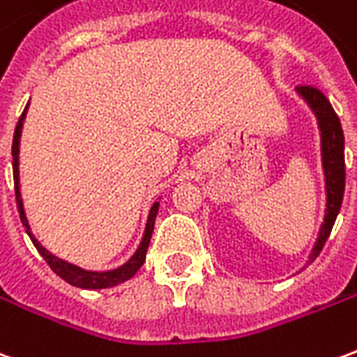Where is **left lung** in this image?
<instances>
[{
    "instance_id": "left-lung-1",
    "label": "left lung",
    "mask_w": 357,
    "mask_h": 357,
    "mask_svg": "<svg viewBox=\"0 0 357 357\" xmlns=\"http://www.w3.org/2000/svg\"><path fill=\"white\" fill-rule=\"evenodd\" d=\"M296 91L310 105V109L314 110L319 132H321V160L323 172H325L327 208H325V220L319 229V237L315 241L314 250L310 255V262H314L321 252L325 241L329 239L331 229L335 225L338 210L342 204V197H344V133H342V126H340L337 112L319 89L312 86H298Z\"/></svg>"
}]
</instances>
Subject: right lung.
<instances>
[{"label": "right lung", "instance_id": "right-lung-1", "mask_svg": "<svg viewBox=\"0 0 357 357\" xmlns=\"http://www.w3.org/2000/svg\"><path fill=\"white\" fill-rule=\"evenodd\" d=\"M28 105L24 112L20 114L19 124L15 128V135H13V178H15V195H17V208H19L20 222L26 227L28 237L32 239L34 247L38 248V252L43 256V260L50 264V268L57 273L61 279H65L66 283L74 284V287H80V289H109V287H114V284H120L132 279L137 269L143 266L145 262V255H147L149 243H151V235H153V229H155V220L156 212H158V202H155L151 206V212H149L147 225H145V233H143V239H141L139 247L135 250V255L116 269H110V271H88V269H82L74 264H68L65 260H61L55 255H51L47 248H43L40 245V241L36 239L32 231H30V225H28L26 214H24V206H22V199H20V185H19V143H20V133H22V122H24V116H26Z\"/></svg>", "mask_w": 357, "mask_h": 357}]
</instances>
